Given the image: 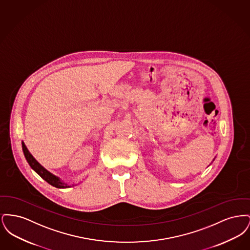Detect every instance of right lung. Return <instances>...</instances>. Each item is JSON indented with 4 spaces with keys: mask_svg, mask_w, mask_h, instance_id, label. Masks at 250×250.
Masks as SVG:
<instances>
[{
    "mask_svg": "<svg viewBox=\"0 0 250 250\" xmlns=\"http://www.w3.org/2000/svg\"><path fill=\"white\" fill-rule=\"evenodd\" d=\"M22 144V151H23L24 156L27 160V162L29 163L30 167L36 171V173L41 177V178L44 179L46 182H48L49 185H51L52 187H55L57 188H71L74 187L76 185H69L65 182H63L62 179L54 175L53 173H51L50 171H48L47 168H45L44 167L42 166L36 158L33 156V155L29 152L28 148L26 147L24 142L21 143Z\"/></svg>",
    "mask_w": 250,
    "mask_h": 250,
    "instance_id": "right-lung-1",
    "label": "right lung"
}]
</instances>
